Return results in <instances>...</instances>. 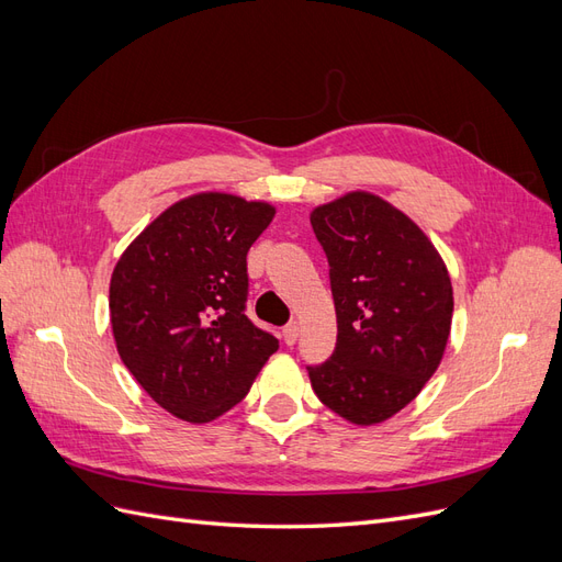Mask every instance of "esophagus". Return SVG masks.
Instances as JSON below:
<instances>
[{
    "label": "esophagus",
    "mask_w": 562,
    "mask_h": 562,
    "mask_svg": "<svg viewBox=\"0 0 562 562\" xmlns=\"http://www.w3.org/2000/svg\"><path fill=\"white\" fill-rule=\"evenodd\" d=\"M297 337H300V323H297V321L288 323V326L283 328V342H285L288 347H293V345L297 342Z\"/></svg>",
    "instance_id": "obj_1"
}]
</instances>
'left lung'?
<instances>
[{
    "instance_id": "left-lung-1",
    "label": "left lung",
    "mask_w": 562,
    "mask_h": 562,
    "mask_svg": "<svg viewBox=\"0 0 562 562\" xmlns=\"http://www.w3.org/2000/svg\"><path fill=\"white\" fill-rule=\"evenodd\" d=\"M330 267L337 345L310 366L314 394L359 427L394 417L434 375L450 337L452 283L429 236L370 192L310 215Z\"/></svg>"
}]
</instances>
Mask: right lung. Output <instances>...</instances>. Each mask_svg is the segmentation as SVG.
<instances>
[{
	"mask_svg": "<svg viewBox=\"0 0 562 562\" xmlns=\"http://www.w3.org/2000/svg\"><path fill=\"white\" fill-rule=\"evenodd\" d=\"M277 209L201 192L166 209L110 281L116 351L164 411L206 424L244 401L279 349L246 316V255Z\"/></svg>",
	"mask_w": 562,
	"mask_h": 562,
	"instance_id": "right-lung-1",
	"label": "right lung"
}]
</instances>
